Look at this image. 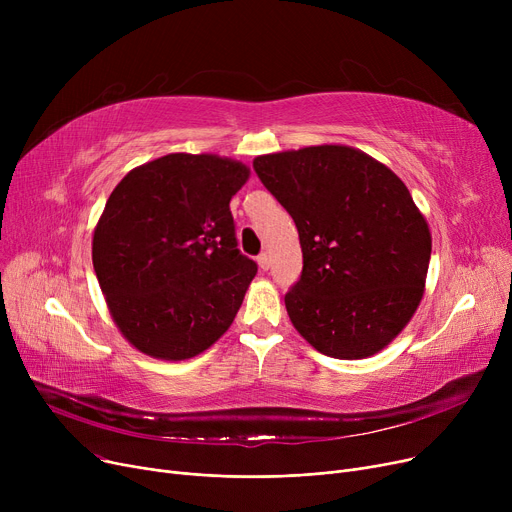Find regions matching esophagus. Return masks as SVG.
Here are the masks:
<instances>
[{
	"instance_id": "1",
	"label": "esophagus",
	"mask_w": 512,
	"mask_h": 512,
	"mask_svg": "<svg viewBox=\"0 0 512 512\" xmlns=\"http://www.w3.org/2000/svg\"><path fill=\"white\" fill-rule=\"evenodd\" d=\"M257 263H259V267H261L263 272L270 270V265H272V257H270V253H261V255L257 257Z\"/></svg>"
}]
</instances>
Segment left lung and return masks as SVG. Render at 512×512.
<instances>
[{"mask_svg":"<svg viewBox=\"0 0 512 512\" xmlns=\"http://www.w3.org/2000/svg\"><path fill=\"white\" fill-rule=\"evenodd\" d=\"M253 168L299 230L303 274L284 297L292 326L334 359L384 351L415 315L432 255L407 184L348 145L267 153Z\"/></svg>","mask_w":512,"mask_h":512,"instance_id":"left-lung-1","label":"left lung"}]
</instances>
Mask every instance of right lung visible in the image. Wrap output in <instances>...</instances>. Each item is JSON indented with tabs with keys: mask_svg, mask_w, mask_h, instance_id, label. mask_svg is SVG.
I'll list each match as a JSON object with an SVG mask.
<instances>
[{
	"mask_svg": "<svg viewBox=\"0 0 512 512\" xmlns=\"http://www.w3.org/2000/svg\"><path fill=\"white\" fill-rule=\"evenodd\" d=\"M238 159L168 153L132 168L93 232V267L120 334L139 353L184 361L218 342L257 274L236 249Z\"/></svg>",
	"mask_w": 512,
	"mask_h": 512,
	"instance_id": "right-lung-1",
	"label": "right lung"
}]
</instances>
